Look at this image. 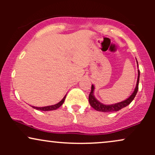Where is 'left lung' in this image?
I'll return each instance as SVG.
<instances>
[{
  "mask_svg": "<svg viewBox=\"0 0 155 155\" xmlns=\"http://www.w3.org/2000/svg\"><path fill=\"white\" fill-rule=\"evenodd\" d=\"M139 77H140V71L138 70V79H137L136 87L135 89L134 92L125 101H122V102L118 103V104H112V105H104L101 103L99 102L97 99L95 98V96L93 95V91H94V86L92 85L91 87V92H90V95H89V103H90V106H92L94 109L96 111H103V112H111V111H117L119 110L122 109V108L126 107L127 106L132 102L133 99L136 97L137 92L138 90V82H139Z\"/></svg>",
  "mask_w": 155,
  "mask_h": 155,
  "instance_id": "1",
  "label": "left lung"
}]
</instances>
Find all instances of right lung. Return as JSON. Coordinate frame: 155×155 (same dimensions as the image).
<instances>
[{
    "instance_id": "obj_1",
    "label": "right lung",
    "mask_w": 155,
    "mask_h": 155,
    "mask_svg": "<svg viewBox=\"0 0 155 155\" xmlns=\"http://www.w3.org/2000/svg\"><path fill=\"white\" fill-rule=\"evenodd\" d=\"M65 97H66V95H65V97H63V100H62L60 102L58 103V104L53 105V106H45V107H35V106H33V108H36L37 110H41V111H52V110H56L57 108H58L60 106H61L63 104L65 101Z\"/></svg>"
}]
</instances>
